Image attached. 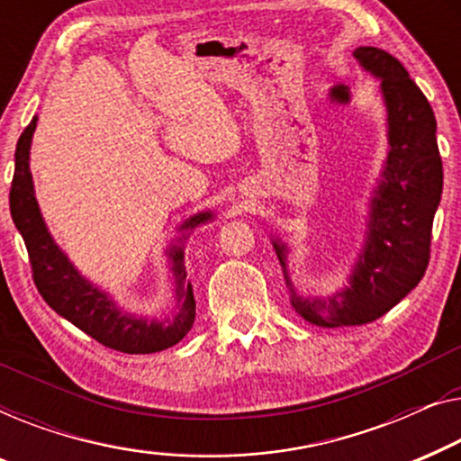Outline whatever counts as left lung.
<instances>
[{"label": "left lung", "instance_id": "1", "mask_svg": "<svg viewBox=\"0 0 461 461\" xmlns=\"http://www.w3.org/2000/svg\"><path fill=\"white\" fill-rule=\"evenodd\" d=\"M355 58L380 77L388 110V158L372 200L367 242L351 286L328 301L296 296L293 309L317 328L361 326L388 313L422 280L430 261L432 221L443 192V160L430 102L397 58L378 48H357ZM284 271L286 246L274 242Z\"/></svg>", "mask_w": 461, "mask_h": 461}]
</instances>
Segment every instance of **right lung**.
<instances>
[{
  "label": "right lung",
  "mask_w": 461,
  "mask_h": 461,
  "mask_svg": "<svg viewBox=\"0 0 461 461\" xmlns=\"http://www.w3.org/2000/svg\"><path fill=\"white\" fill-rule=\"evenodd\" d=\"M35 127L37 116H33V121L18 138L14 177H12L10 187V212L12 221L27 246L31 271H33V282L39 294L58 315H62L64 320H68L106 348L129 355H146L177 345L190 332L194 315H196V301H194L192 286L185 280L184 249L173 246L168 250L175 282H177L175 294H177L179 313L173 320L165 321L121 313L106 294L77 274V269L68 263V258L62 255V250L45 230L29 171V148ZM211 217V212H200L181 225V230L196 228V225L209 221Z\"/></svg>",
  "instance_id": "add662e5"
}]
</instances>
